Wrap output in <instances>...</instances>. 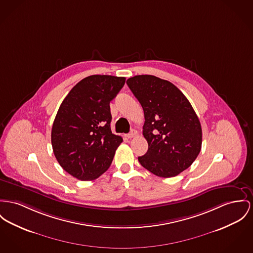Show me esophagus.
I'll list each match as a JSON object with an SVG mask.
<instances>
[{
	"instance_id": "1",
	"label": "esophagus",
	"mask_w": 253,
	"mask_h": 253,
	"mask_svg": "<svg viewBox=\"0 0 253 253\" xmlns=\"http://www.w3.org/2000/svg\"><path fill=\"white\" fill-rule=\"evenodd\" d=\"M136 134H137V131L134 130V129H132L128 134H126V137H127V138H133Z\"/></svg>"
}]
</instances>
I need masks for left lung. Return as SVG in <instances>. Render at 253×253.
<instances>
[{"label": "left lung", "mask_w": 253, "mask_h": 253, "mask_svg": "<svg viewBox=\"0 0 253 253\" xmlns=\"http://www.w3.org/2000/svg\"><path fill=\"white\" fill-rule=\"evenodd\" d=\"M126 84L145 115L149 150L138 157L140 164L160 177L179 174L202 149V126L190 101L175 85L151 75L129 78Z\"/></svg>", "instance_id": "1"}]
</instances>
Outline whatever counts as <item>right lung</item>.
I'll return each instance as SVG.
<instances>
[{
  "label": "right lung",
  "instance_id": "add662e5",
  "mask_svg": "<svg viewBox=\"0 0 253 253\" xmlns=\"http://www.w3.org/2000/svg\"><path fill=\"white\" fill-rule=\"evenodd\" d=\"M126 78L93 75L82 80L59 106L51 128L59 165L80 180H94L110 167L123 138L110 128V101Z\"/></svg>",
  "mask_w": 253,
  "mask_h": 253
}]
</instances>
